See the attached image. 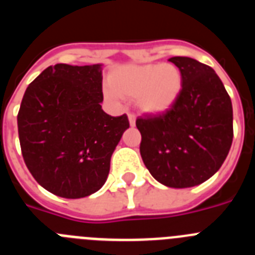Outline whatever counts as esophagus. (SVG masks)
<instances>
[{
	"instance_id": "obj_1",
	"label": "esophagus",
	"mask_w": 255,
	"mask_h": 255,
	"mask_svg": "<svg viewBox=\"0 0 255 255\" xmlns=\"http://www.w3.org/2000/svg\"><path fill=\"white\" fill-rule=\"evenodd\" d=\"M129 116V123H130V126H135V120H136V117H135L134 114H129L128 115Z\"/></svg>"
}]
</instances>
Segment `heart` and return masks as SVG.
<instances>
[{
    "instance_id": "1",
    "label": "heart",
    "mask_w": 255,
    "mask_h": 255,
    "mask_svg": "<svg viewBox=\"0 0 255 255\" xmlns=\"http://www.w3.org/2000/svg\"><path fill=\"white\" fill-rule=\"evenodd\" d=\"M182 85L181 71L172 64L126 65L112 74L105 96L111 101L136 98L141 111L163 114L177 102Z\"/></svg>"
}]
</instances>
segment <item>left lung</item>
Wrapping results in <instances>:
<instances>
[{
  "label": "left lung",
  "mask_w": 255,
  "mask_h": 255,
  "mask_svg": "<svg viewBox=\"0 0 255 255\" xmlns=\"http://www.w3.org/2000/svg\"><path fill=\"white\" fill-rule=\"evenodd\" d=\"M182 74L179 100L162 115L136 119L140 154L168 188L199 185L220 170L234 136L233 105L215 70L190 57H171Z\"/></svg>",
  "instance_id": "8db88e82"
}]
</instances>
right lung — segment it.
Instances as JSON below:
<instances>
[{
    "mask_svg": "<svg viewBox=\"0 0 255 255\" xmlns=\"http://www.w3.org/2000/svg\"><path fill=\"white\" fill-rule=\"evenodd\" d=\"M102 101L101 64L49 66L26 88L17 114L22 158L52 194L84 198L107 180L129 120L106 114Z\"/></svg>",
    "mask_w": 255,
    "mask_h": 255,
    "instance_id": "obj_1",
    "label": "right lung"
}]
</instances>
